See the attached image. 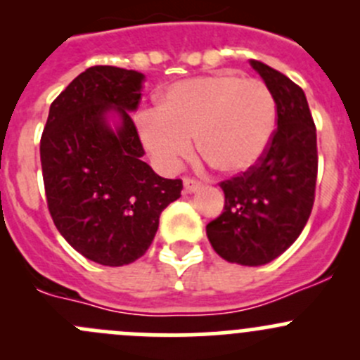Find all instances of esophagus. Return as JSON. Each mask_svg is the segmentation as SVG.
I'll use <instances>...</instances> for the list:
<instances>
[{
	"instance_id": "esophagus-1",
	"label": "esophagus",
	"mask_w": 360,
	"mask_h": 360,
	"mask_svg": "<svg viewBox=\"0 0 360 360\" xmlns=\"http://www.w3.org/2000/svg\"><path fill=\"white\" fill-rule=\"evenodd\" d=\"M183 184H184V191H186V193H193V191H197L198 188L202 186L197 179H191V177H184Z\"/></svg>"
}]
</instances>
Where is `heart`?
Masks as SVG:
<instances>
[{
    "mask_svg": "<svg viewBox=\"0 0 360 360\" xmlns=\"http://www.w3.org/2000/svg\"><path fill=\"white\" fill-rule=\"evenodd\" d=\"M277 103L261 79L228 72L170 86L157 112L141 118V139L162 169L174 170L193 150L223 174L252 169L270 146Z\"/></svg>",
    "mask_w": 360,
    "mask_h": 360,
    "instance_id": "heart-1",
    "label": "heart"
}]
</instances>
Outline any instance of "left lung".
<instances>
[{
	"label": "left lung",
	"instance_id": "1",
	"mask_svg": "<svg viewBox=\"0 0 360 360\" xmlns=\"http://www.w3.org/2000/svg\"><path fill=\"white\" fill-rule=\"evenodd\" d=\"M277 103V129L259 162L221 181L224 209L207 224L210 245L230 263L259 266L294 244L315 200L317 130L301 86L250 60Z\"/></svg>",
	"mask_w": 360,
	"mask_h": 360
}]
</instances>
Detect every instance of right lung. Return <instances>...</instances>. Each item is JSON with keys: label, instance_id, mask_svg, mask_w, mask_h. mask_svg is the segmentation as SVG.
<instances>
[{"label": "right lung", "instance_id": "right-lung-1", "mask_svg": "<svg viewBox=\"0 0 360 360\" xmlns=\"http://www.w3.org/2000/svg\"><path fill=\"white\" fill-rule=\"evenodd\" d=\"M143 72L92 66L57 96L39 141L46 205L72 249L104 266L139 259L153 242L162 210L177 200L181 179H165L141 157L130 111ZM115 110L116 129L107 123Z\"/></svg>", "mask_w": 360, "mask_h": 360}]
</instances>
